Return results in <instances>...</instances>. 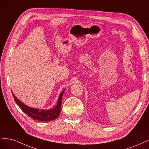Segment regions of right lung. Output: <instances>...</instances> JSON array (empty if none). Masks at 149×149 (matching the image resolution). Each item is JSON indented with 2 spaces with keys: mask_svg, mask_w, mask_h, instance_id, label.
Segmentation results:
<instances>
[{
  "mask_svg": "<svg viewBox=\"0 0 149 149\" xmlns=\"http://www.w3.org/2000/svg\"><path fill=\"white\" fill-rule=\"evenodd\" d=\"M65 90L62 91L60 94V95L58 98L57 102V104L54 109H52L49 110H39L37 109H33L25 105L24 103H22L15 96L14 94L12 93V96L13 99L19 107L21 108V109L26 114H27L31 119L37 120H40L42 122H48L51 121L54 119H56L58 118L61 111V101H62V96Z\"/></svg>",
  "mask_w": 149,
  "mask_h": 149,
  "instance_id": "right-lung-1",
  "label": "right lung"
}]
</instances>
